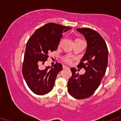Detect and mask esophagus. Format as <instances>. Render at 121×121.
Instances as JSON below:
<instances>
[{"label":"esophagus","instance_id":"1","mask_svg":"<svg viewBox=\"0 0 121 121\" xmlns=\"http://www.w3.org/2000/svg\"><path fill=\"white\" fill-rule=\"evenodd\" d=\"M66 68H69L68 66H65V65H63V69H66Z\"/></svg>","mask_w":121,"mask_h":121}]
</instances>
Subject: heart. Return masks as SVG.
<instances>
[{
	"label": "heart",
	"instance_id": "heart-1",
	"mask_svg": "<svg viewBox=\"0 0 121 121\" xmlns=\"http://www.w3.org/2000/svg\"><path fill=\"white\" fill-rule=\"evenodd\" d=\"M62 59L63 62L65 63L69 64V65H71L74 59H75V57L74 56H72L71 55H67L65 56H63L62 58Z\"/></svg>",
	"mask_w": 121,
	"mask_h": 121
}]
</instances>
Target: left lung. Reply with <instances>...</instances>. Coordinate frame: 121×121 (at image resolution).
<instances>
[{
	"mask_svg": "<svg viewBox=\"0 0 121 121\" xmlns=\"http://www.w3.org/2000/svg\"><path fill=\"white\" fill-rule=\"evenodd\" d=\"M76 30L84 36L87 43L85 54L78 65L86 72L79 75L75 68L71 69L68 91L75 98L83 99L92 96L100 85L108 66V50L104 38L96 30L89 28Z\"/></svg>",
	"mask_w": 121,
	"mask_h": 121,
	"instance_id": "left-lung-1",
	"label": "left lung"
}]
</instances>
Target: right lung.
Returning <instances> with one entry per match:
<instances>
[{"mask_svg": "<svg viewBox=\"0 0 121 121\" xmlns=\"http://www.w3.org/2000/svg\"><path fill=\"white\" fill-rule=\"evenodd\" d=\"M54 23H49L37 29L28 40L22 65V74L28 87L34 94L43 95L53 89L58 73L62 70L61 63L43 70L40 67L57 49L63 33L71 29Z\"/></svg>", "mask_w": 121, "mask_h": 121, "instance_id": "add662e5", "label": "right lung"}]
</instances>
